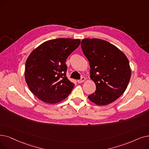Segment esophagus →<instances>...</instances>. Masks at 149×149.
Masks as SVG:
<instances>
[{"label":"esophagus","mask_w":149,"mask_h":149,"mask_svg":"<svg viewBox=\"0 0 149 149\" xmlns=\"http://www.w3.org/2000/svg\"><path fill=\"white\" fill-rule=\"evenodd\" d=\"M85 81V77H81V79L80 80H77V82H78L79 83H83Z\"/></svg>","instance_id":"1"}]
</instances>
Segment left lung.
I'll return each instance as SVG.
<instances>
[{"mask_svg": "<svg viewBox=\"0 0 149 149\" xmlns=\"http://www.w3.org/2000/svg\"><path fill=\"white\" fill-rule=\"evenodd\" d=\"M83 52L89 61L90 78L95 91L88 96L95 104H109L123 94L132 72L126 55L113 44L100 39H85L81 42Z\"/></svg>", "mask_w": 149, "mask_h": 149, "instance_id": "obj_1", "label": "left lung"}]
</instances>
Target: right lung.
<instances>
[{
	"label": "right lung",
	"mask_w": 149,
	"mask_h": 149,
	"mask_svg": "<svg viewBox=\"0 0 149 149\" xmlns=\"http://www.w3.org/2000/svg\"><path fill=\"white\" fill-rule=\"evenodd\" d=\"M80 44V40L58 38L42 43L31 52L24 75L30 90L38 99L54 104L68 97L74 84L66 77V60Z\"/></svg>",
	"instance_id": "add662e5"
}]
</instances>
